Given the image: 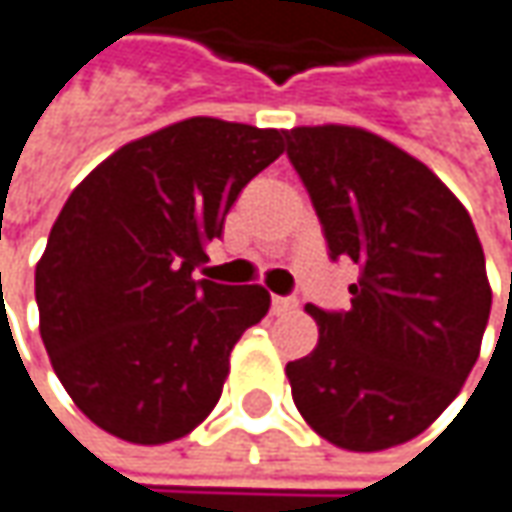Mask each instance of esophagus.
Listing matches in <instances>:
<instances>
[{
    "instance_id": "1",
    "label": "esophagus",
    "mask_w": 512,
    "mask_h": 512,
    "mask_svg": "<svg viewBox=\"0 0 512 512\" xmlns=\"http://www.w3.org/2000/svg\"><path fill=\"white\" fill-rule=\"evenodd\" d=\"M296 308V299L291 296H270V311L273 314H288V311H294Z\"/></svg>"
}]
</instances>
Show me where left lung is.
<instances>
[{"label": "left lung", "instance_id": "left-lung-1", "mask_svg": "<svg viewBox=\"0 0 512 512\" xmlns=\"http://www.w3.org/2000/svg\"><path fill=\"white\" fill-rule=\"evenodd\" d=\"M288 158L331 259L360 265L351 308L305 311L317 348L285 366L305 423L351 452L421 435L470 377L493 291L473 218L400 146L357 126H296Z\"/></svg>", "mask_w": 512, "mask_h": 512}]
</instances>
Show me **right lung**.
<instances>
[{
  "mask_svg": "<svg viewBox=\"0 0 512 512\" xmlns=\"http://www.w3.org/2000/svg\"><path fill=\"white\" fill-rule=\"evenodd\" d=\"M279 129L190 117L120 146L68 195L37 262L39 334L77 409L129 444L190 435L230 351L270 308L262 285L192 273Z\"/></svg>",
  "mask_w": 512,
  "mask_h": 512,
  "instance_id": "right-lung-1",
  "label": "right lung"
}]
</instances>
